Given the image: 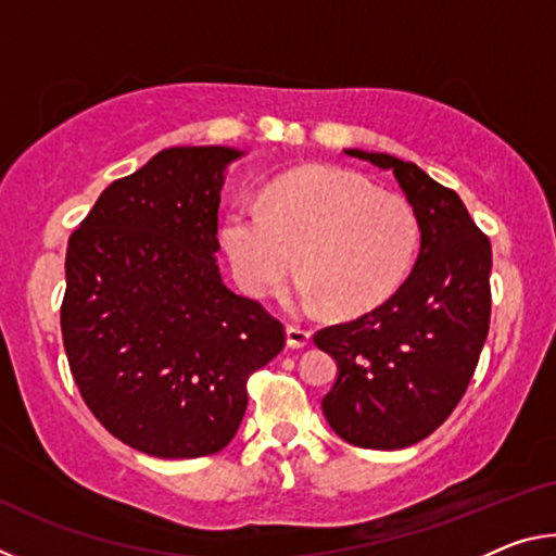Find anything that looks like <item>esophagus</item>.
Returning <instances> with one entry per match:
<instances>
[{
	"label": "esophagus",
	"instance_id": "1",
	"mask_svg": "<svg viewBox=\"0 0 556 556\" xmlns=\"http://www.w3.org/2000/svg\"><path fill=\"white\" fill-rule=\"evenodd\" d=\"M308 341H312V331H306V328H301V326H287V345L289 348L299 351V348L308 345Z\"/></svg>",
	"mask_w": 556,
	"mask_h": 556
}]
</instances>
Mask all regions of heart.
I'll list each match as a JSON object with an SVG mask.
<instances>
[{"mask_svg": "<svg viewBox=\"0 0 556 556\" xmlns=\"http://www.w3.org/2000/svg\"><path fill=\"white\" fill-rule=\"evenodd\" d=\"M419 240V215L407 199L343 168L281 176L260 208H235L223 223L225 255L244 294H271L299 262L304 275L291 304H328L336 316L384 304L409 277Z\"/></svg>", "mask_w": 556, "mask_h": 556, "instance_id": "1", "label": "heart"}]
</instances>
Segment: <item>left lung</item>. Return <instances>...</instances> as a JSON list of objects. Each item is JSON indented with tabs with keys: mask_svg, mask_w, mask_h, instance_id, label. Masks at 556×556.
<instances>
[{
	"mask_svg": "<svg viewBox=\"0 0 556 556\" xmlns=\"http://www.w3.org/2000/svg\"><path fill=\"white\" fill-rule=\"evenodd\" d=\"M345 154L390 168L419 215L421 248L384 304L316 331L314 343L338 361L321 404L348 444L394 451L437 431L466 394L491 326L493 252L458 193L417 164L361 149Z\"/></svg>",
	"mask_w": 556,
	"mask_h": 556,
	"instance_id": "obj_1",
	"label": "left lung"
}]
</instances>
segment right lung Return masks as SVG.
<instances>
[{"mask_svg":"<svg viewBox=\"0 0 556 556\" xmlns=\"http://www.w3.org/2000/svg\"><path fill=\"white\" fill-rule=\"evenodd\" d=\"M228 147H172L112 181L65 252L61 333L96 419L159 458L230 444L250 375L285 326L223 285L215 252Z\"/></svg>","mask_w":556,"mask_h":556,"instance_id":"add662e5","label":"right lung"}]
</instances>
